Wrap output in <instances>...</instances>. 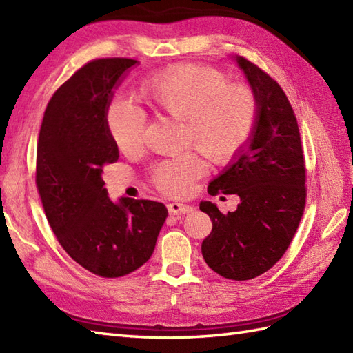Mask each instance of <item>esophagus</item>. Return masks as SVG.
<instances>
[{
    "mask_svg": "<svg viewBox=\"0 0 353 353\" xmlns=\"http://www.w3.org/2000/svg\"><path fill=\"white\" fill-rule=\"evenodd\" d=\"M192 206L190 205H183V203H170L168 205V212L172 215H183V214H190L192 212Z\"/></svg>",
    "mask_w": 353,
    "mask_h": 353,
    "instance_id": "1",
    "label": "esophagus"
}]
</instances>
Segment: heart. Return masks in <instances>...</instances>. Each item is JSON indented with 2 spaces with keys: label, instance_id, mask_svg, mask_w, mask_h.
I'll list each match as a JSON object with an SVG mask.
<instances>
[{
  "label": "heart",
  "instance_id": "obj_1",
  "mask_svg": "<svg viewBox=\"0 0 353 353\" xmlns=\"http://www.w3.org/2000/svg\"><path fill=\"white\" fill-rule=\"evenodd\" d=\"M138 92L156 114L183 121V144L199 147L216 165L234 161L256 130V94L244 83H230L226 74L214 66H168L142 81ZM106 127L121 153L138 152L142 147L145 117L139 109L124 101L112 103L106 112ZM203 172L201 156L188 150L156 163L150 181L165 196L183 197Z\"/></svg>",
  "mask_w": 353,
  "mask_h": 353
}]
</instances>
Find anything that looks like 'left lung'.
<instances>
[{
  "label": "left lung",
  "instance_id": "obj_1",
  "mask_svg": "<svg viewBox=\"0 0 353 353\" xmlns=\"http://www.w3.org/2000/svg\"><path fill=\"white\" fill-rule=\"evenodd\" d=\"M259 100L250 144L208 192L236 194V211L223 214L211 201L200 211L212 220L201 254L215 273L249 281L272 268L287 252L306 205V168L297 119L287 95L259 66L236 57Z\"/></svg>",
  "mask_w": 353,
  "mask_h": 353
}]
</instances>
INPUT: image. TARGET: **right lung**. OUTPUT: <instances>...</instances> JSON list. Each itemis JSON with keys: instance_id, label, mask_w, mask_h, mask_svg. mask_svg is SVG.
I'll use <instances>...</instances> for the list:
<instances>
[{"instance_id": "1", "label": "right lung", "mask_w": 353, "mask_h": 353, "mask_svg": "<svg viewBox=\"0 0 353 353\" xmlns=\"http://www.w3.org/2000/svg\"><path fill=\"white\" fill-rule=\"evenodd\" d=\"M134 59H95L51 97L36 152V188L63 250L100 277L130 274L152 256L168 211L152 200L112 203L103 170L118 161L106 112Z\"/></svg>"}]
</instances>
